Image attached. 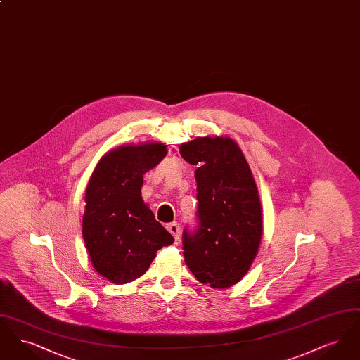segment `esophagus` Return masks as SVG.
Returning a JSON list of instances; mask_svg holds the SVG:
<instances>
[{"label": "esophagus", "instance_id": "34e87169", "mask_svg": "<svg viewBox=\"0 0 360 360\" xmlns=\"http://www.w3.org/2000/svg\"><path fill=\"white\" fill-rule=\"evenodd\" d=\"M167 231L172 233V236H174V239H179V233H181V228H179V224H167Z\"/></svg>", "mask_w": 360, "mask_h": 360}]
</instances>
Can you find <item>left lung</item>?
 Masks as SVG:
<instances>
[{
    "label": "left lung",
    "mask_w": 360,
    "mask_h": 360,
    "mask_svg": "<svg viewBox=\"0 0 360 360\" xmlns=\"http://www.w3.org/2000/svg\"><path fill=\"white\" fill-rule=\"evenodd\" d=\"M197 166L198 226L184 232V257L204 285L226 289L247 274L262 240V204L248 162L229 137H197L179 147Z\"/></svg>",
    "instance_id": "1"
}]
</instances>
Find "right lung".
I'll return each mask as SVG.
<instances>
[{
    "label": "right lung",
    "instance_id": "add662e5",
    "mask_svg": "<svg viewBox=\"0 0 360 360\" xmlns=\"http://www.w3.org/2000/svg\"><path fill=\"white\" fill-rule=\"evenodd\" d=\"M166 154L163 143L121 146L103 155L89 179L82 235L93 267L112 283L135 281L174 243L141 198L143 175Z\"/></svg>",
    "mask_w": 360,
    "mask_h": 360
}]
</instances>
